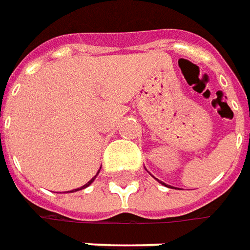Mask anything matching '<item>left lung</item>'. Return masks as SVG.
Returning a JSON list of instances; mask_svg holds the SVG:
<instances>
[{"label": "left lung", "mask_w": 250, "mask_h": 250, "mask_svg": "<svg viewBox=\"0 0 250 250\" xmlns=\"http://www.w3.org/2000/svg\"><path fill=\"white\" fill-rule=\"evenodd\" d=\"M161 183H162V182H161Z\"/></svg>", "instance_id": "left-lung-1"}]
</instances>
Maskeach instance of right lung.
<instances>
[{"label":"right lung","mask_w":250,"mask_h":250,"mask_svg":"<svg viewBox=\"0 0 250 250\" xmlns=\"http://www.w3.org/2000/svg\"><path fill=\"white\" fill-rule=\"evenodd\" d=\"M95 177H96V176H95ZM95 177H93V179H92V180H89V182H88V183L85 184V186H83V187H81V188H77V190H75V191H78V190H82V188H85V187H88V186H89V184L92 183V182H93V180H95Z\"/></svg>","instance_id":"obj_1"}]
</instances>
